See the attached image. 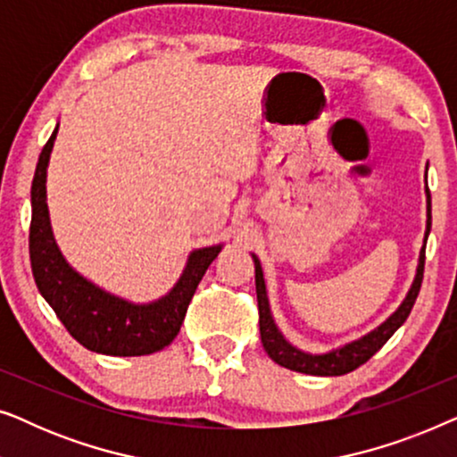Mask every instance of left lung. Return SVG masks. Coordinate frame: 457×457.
<instances>
[{
  "label": "left lung",
  "instance_id": "8db88e82",
  "mask_svg": "<svg viewBox=\"0 0 457 457\" xmlns=\"http://www.w3.org/2000/svg\"><path fill=\"white\" fill-rule=\"evenodd\" d=\"M430 233V191L427 187V233H424V247L420 249V258H418L416 278L411 283L408 295L402 302V305L380 324L372 333H368L358 341L347 343L339 349H333L328 353H305L302 349L293 347L289 341L285 339L283 333L274 324V318L270 314V303H268L266 285H264V272H262L258 255L252 253L255 264V293H258V312H260V337L262 345H264L266 353L277 361V364L289 368V370L314 374V377H341L366 364L386 341L391 339L393 333L402 327L405 318L410 316L411 308H414L418 293H420L422 277H424V249H427V239Z\"/></svg>",
  "mask_w": 457,
  "mask_h": 457
}]
</instances>
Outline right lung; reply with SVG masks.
Here are the masks:
<instances>
[{"instance_id": "right-lung-1", "label": "right lung", "mask_w": 457, "mask_h": 457, "mask_svg": "<svg viewBox=\"0 0 457 457\" xmlns=\"http://www.w3.org/2000/svg\"><path fill=\"white\" fill-rule=\"evenodd\" d=\"M58 127L43 147L30 187L29 252L37 289L80 345L105 355H149L170 345L185 320L193 293L222 245L191 252L179 283L152 303H130L99 289L74 270L55 245L47 210V164Z\"/></svg>"}]
</instances>
